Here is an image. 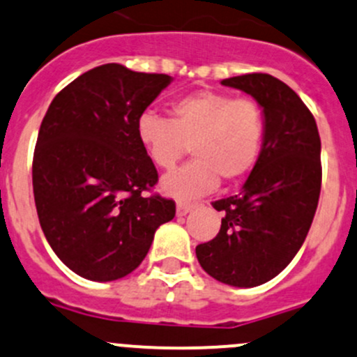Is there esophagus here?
Wrapping results in <instances>:
<instances>
[{"instance_id":"obj_1","label":"esophagus","mask_w":357,"mask_h":357,"mask_svg":"<svg viewBox=\"0 0 357 357\" xmlns=\"http://www.w3.org/2000/svg\"><path fill=\"white\" fill-rule=\"evenodd\" d=\"M191 208H195L193 204H188V202H178V205H176V213H178L179 217H183L188 212H191Z\"/></svg>"}]
</instances>
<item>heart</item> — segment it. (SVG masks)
I'll return each mask as SVG.
<instances>
[{
    "instance_id": "b5f03b06",
    "label": "heart",
    "mask_w": 357,
    "mask_h": 357,
    "mask_svg": "<svg viewBox=\"0 0 357 357\" xmlns=\"http://www.w3.org/2000/svg\"><path fill=\"white\" fill-rule=\"evenodd\" d=\"M137 138L159 169L174 167L190 147L195 159L160 183L169 197L190 200L215 190L220 179L236 183L253 171L264 149L265 116L250 97L202 90L174 100L169 119L142 114Z\"/></svg>"
}]
</instances>
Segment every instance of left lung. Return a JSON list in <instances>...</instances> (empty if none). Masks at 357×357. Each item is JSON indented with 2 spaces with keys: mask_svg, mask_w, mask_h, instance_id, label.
Returning a JSON list of instances; mask_svg holds the SVG:
<instances>
[{
  "mask_svg": "<svg viewBox=\"0 0 357 357\" xmlns=\"http://www.w3.org/2000/svg\"><path fill=\"white\" fill-rule=\"evenodd\" d=\"M220 84L264 107V149L243 190L212 204L224 219L197 258L219 282L255 287L279 275L305 243L321 190V142L311 111L279 78L248 73Z\"/></svg>",
  "mask_w": 357,
  "mask_h": 357,
  "instance_id": "1",
  "label": "left lung"
}]
</instances>
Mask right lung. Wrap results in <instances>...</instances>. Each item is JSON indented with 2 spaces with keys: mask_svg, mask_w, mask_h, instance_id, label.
<instances>
[{
  "mask_svg": "<svg viewBox=\"0 0 357 357\" xmlns=\"http://www.w3.org/2000/svg\"><path fill=\"white\" fill-rule=\"evenodd\" d=\"M171 84L118 63L75 78L40 123L32 185L40 227L66 267L97 282L121 279L149 253L157 227L176 215L137 138V121Z\"/></svg>",
  "mask_w": 357,
  "mask_h": 357,
  "instance_id": "right-lung-1",
  "label": "right lung"
}]
</instances>
